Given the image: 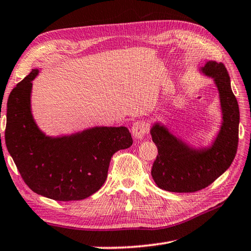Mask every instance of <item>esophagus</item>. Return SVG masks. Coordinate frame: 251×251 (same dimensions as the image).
I'll return each mask as SVG.
<instances>
[{"label":"esophagus","mask_w":251,"mask_h":251,"mask_svg":"<svg viewBox=\"0 0 251 251\" xmlns=\"http://www.w3.org/2000/svg\"><path fill=\"white\" fill-rule=\"evenodd\" d=\"M148 125L145 121L135 122L131 126V135L135 139H143L144 136L147 134Z\"/></svg>","instance_id":"34e87169"}]
</instances>
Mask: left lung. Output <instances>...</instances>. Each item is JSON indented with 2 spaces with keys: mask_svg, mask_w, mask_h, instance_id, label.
<instances>
[{
  "mask_svg": "<svg viewBox=\"0 0 251 251\" xmlns=\"http://www.w3.org/2000/svg\"><path fill=\"white\" fill-rule=\"evenodd\" d=\"M201 71L214 79L220 93L223 123L211 147L193 149L156 123L150 129L158 154L151 169L153 181L169 192L188 193L206 188L233 162L238 146L239 107L230 79L222 62L207 61Z\"/></svg>",
  "mask_w": 251,
  "mask_h": 251,
  "instance_id": "1",
  "label": "left lung"
}]
</instances>
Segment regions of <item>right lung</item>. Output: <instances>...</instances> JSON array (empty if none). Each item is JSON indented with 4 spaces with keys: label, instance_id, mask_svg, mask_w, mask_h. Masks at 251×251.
<instances>
[{
    "label": "right lung",
    "instance_id": "obj_1",
    "mask_svg": "<svg viewBox=\"0 0 251 251\" xmlns=\"http://www.w3.org/2000/svg\"><path fill=\"white\" fill-rule=\"evenodd\" d=\"M33 69L7 100L5 144L21 176L35 193L56 201H79L104 184L111 158L129 148L133 138L121 127H92L80 133L49 137L30 111Z\"/></svg>",
    "mask_w": 251,
    "mask_h": 251
}]
</instances>
